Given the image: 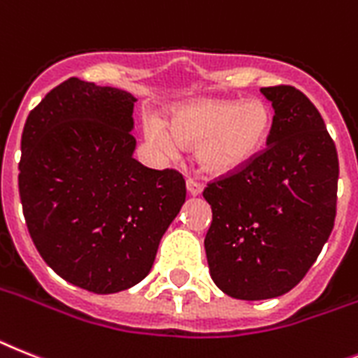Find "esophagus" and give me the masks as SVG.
<instances>
[{
	"instance_id": "34e87169",
	"label": "esophagus",
	"mask_w": 358,
	"mask_h": 358,
	"mask_svg": "<svg viewBox=\"0 0 358 358\" xmlns=\"http://www.w3.org/2000/svg\"><path fill=\"white\" fill-rule=\"evenodd\" d=\"M185 187H187V193L191 194V196H198V194H202L203 191V185L194 182V180H187V182H185Z\"/></svg>"
}]
</instances>
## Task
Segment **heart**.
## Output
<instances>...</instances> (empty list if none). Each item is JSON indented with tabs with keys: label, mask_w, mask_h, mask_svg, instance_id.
<instances>
[{
	"label": "heart",
	"mask_w": 358,
	"mask_h": 358,
	"mask_svg": "<svg viewBox=\"0 0 358 358\" xmlns=\"http://www.w3.org/2000/svg\"><path fill=\"white\" fill-rule=\"evenodd\" d=\"M273 131V110L266 101L200 100L173 114L169 123L151 118L143 133L164 155L198 143V162L209 173L225 174L253 164Z\"/></svg>",
	"instance_id": "obj_1"
}]
</instances>
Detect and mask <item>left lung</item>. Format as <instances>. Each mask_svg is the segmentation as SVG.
I'll return each instance as SVG.
<instances>
[{"label":"left lung","instance_id":"1","mask_svg":"<svg viewBox=\"0 0 358 358\" xmlns=\"http://www.w3.org/2000/svg\"><path fill=\"white\" fill-rule=\"evenodd\" d=\"M275 110L267 149L209 184L206 245L218 289L238 300L280 296L313 266L335 224L338 156L326 123L295 87L260 89Z\"/></svg>","mask_w":358,"mask_h":358}]
</instances>
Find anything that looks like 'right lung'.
<instances>
[{
  "label": "right lung",
  "mask_w": 358,
  "mask_h": 358,
  "mask_svg": "<svg viewBox=\"0 0 358 358\" xmlns=\"http://www.w3.org/2000/svg\"><path fill=\"white\" fill-rule=\"evenodd\" d=\"M134 98L69 78L21 134L20 196L38 253L63 280L98 295L142 282L185 202L176 171L133 158Z\"/></svg>",
  "instance_id": "add662e5"
}]
</instances>
